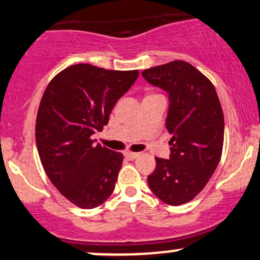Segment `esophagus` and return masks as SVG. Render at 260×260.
Here are the masks:
<instances>
[{"label": "esophagus", "mask_w": 260, "mask_h": 260, "mask_svg": "<svg viewBox=\"0 0 260 260\" xmlns=\"http://www.w3.org/2000/svg\"><path fill=\"white\" fill-rule=\"evenodd\" d=\"M124 155L127 156L128 159H131V160H135V159L138 158V156L141 155V154H139V153H132V152H125Z\"/></svg>", "instance_id": "34e87169"}]
</instances>
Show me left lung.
<instances>
[{
	"label": "left lung",
	"instance_id": "1",
	"mask_svg": "<svg viewBox=\"0 0 260 260\" xmlns=\"http://www.w3.org/2000/svg\"><path fill=\"white\" fill-rule=\"evenodd\" d=\"M142 76L169 95L165 127L172 135L169 159L155 158L148 185L165 204H186L209 182L222 155L224 118L217 92L182 60L150 68Z\"/></svg>",
	"mask_w": 260,
	"mask_h": 260
}]
</instances>
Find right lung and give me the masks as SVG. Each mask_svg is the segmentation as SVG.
Here are the masks:
<instances>
[{
    "label": "right lung",
    "instance_id": "1",
    "mask_svg": "<svg viewBox=\"0 0 260 260\" xmlns=\"http://www.w3.org/2000/svg\"><path fill=\"white\" fill-rule=\"evenodd\" d=\"M138 75V70L76 64L59 73L43 93L36 122L39 158L51 184L78 207H98L115 190L123 155L95 145L91 136L104 129Z\"/></svg>",
    "mask_w": 260,
    "mask_h": 260
}]
</instances>
